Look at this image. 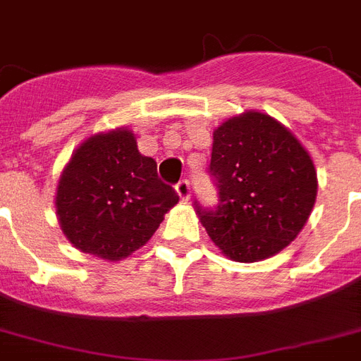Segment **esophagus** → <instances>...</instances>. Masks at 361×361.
I'll return each mask as SVG.
<instances>
[{
  "label": "esophagus",
  "instance_id": "34e87169",
  "mask_svg": "<svg viewBox=\"0 0 361 361\" xmlns=\"http://www.w3.org/2000/svg\"><path fill=\"white\" fill-rule=\"evenodd\" d=\"M176 192H178V197L181 198V200H189V197H191V183L187 180H181L178 185H176Z\"/></svg>",
  "mask_w": 361,
  "mask_h": 361
}]
</instances>
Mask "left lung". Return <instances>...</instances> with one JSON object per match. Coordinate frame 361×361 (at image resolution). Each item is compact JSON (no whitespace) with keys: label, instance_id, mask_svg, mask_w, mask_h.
Instances as JSON below:
<instances>
[{"label":"left lung","instance_id":"obj_1","mask_svg":"<svg viewBox=\"0 0 361 361\" xmlns=\"http://www.w3.org/2000/svg\"><path fill=\"white\" fill-rule=\"evenodd\" d=\"M209 174L219 187L215 209L197 206L219 251L258 262L302 232L317 200V170L290 129L258 110L232 116L214 130Z\"/></svg>","mask_w":361,"mask_h":361}]
</instances>
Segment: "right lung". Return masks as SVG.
Wrapping results in <instances>:
<instances>
[{
	"instance_id": "add662e5",
	"label": "right lung",
	"mask_w": 361,
	"mask_h": 361,
	"mask_svg": "<svg viewBox=\"0 0 361 361\" xmlns=\"http://www.w3.org/2000/svg\"><path fill=\"white\" fill-rule=\"evenodd\" d=\"M180 197L138 152L127 127L87 136L71 155L56 189L65 238L82 252L123 260L146 245Z\"/></svg>"
}]
</instances>
